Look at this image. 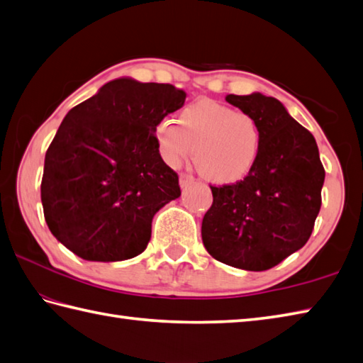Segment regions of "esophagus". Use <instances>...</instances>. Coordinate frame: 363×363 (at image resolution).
Returning a JSON list of instances; mask_svg holds the SVG:
<instances>
[{
	"label": "esophagus",
	"instance_id": "esophagus-1",
	"mask_svg": "<svg viewBox=\"0 0 363 363\" xmlns=\"http://www.w3.org/2000/svg\"><path fill=\"white\" fill-rule=\"evenodd\" d=\"M194 181H195V177H194V176H190V174L182 173V174L179 176V186H181V189L190 186V184L194 182Z\"/></svg>",
	"mask_w": 363,
	"mask_h": 363
}]
</instances>
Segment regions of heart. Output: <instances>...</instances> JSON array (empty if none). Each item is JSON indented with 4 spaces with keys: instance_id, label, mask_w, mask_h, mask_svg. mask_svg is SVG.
<instances>
[{
    "instance_id": "1",
    "label": "heart",
    "mask_w": 363,
    "mask_h": 363,
    "mask_svg": "<svg viewBox=\"0 0 363 363\" xmlns=\"http://www.w3.org/2000/svg\"><path fill=\"white\" fill-rule=\"evenodd\" d=\"M173 120L152 129L159 159L169 168L186 162L195 148V162L207 179L230 184L243 179L256 165L262 133L252 115L211 99L191 103Z\"/></svg>"
}]
</instances>
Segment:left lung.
Wrapping results in <instances>:
<instances>
[{"mask_svg": "<svg viewBox=\"0 0 363 363\" xmlns=\"http://www.w3.org/2000/svg\"><path fill=\"white\" fill-rule=\"evenodd\" d=\"M226 101L257 120L262 146L243 181L211 187L201 237L223 264L264 272L309 240L321 207L325 168L315 137L273 96L228 95Z\"/></svg>", "mask_w": 363, "mask_h": 363, "instance_id": "8db88e82", "label": "left lung"}]
</instances>
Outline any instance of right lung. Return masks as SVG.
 Segmentation results:
<instances>
[{
	"mask_svg": "<svg viewBox=\"0 0 363 363\" xmlns=\"http://www.w3.org/2000/svg\"><path fill=\"white\" fill-rule=\"evenodd\" d=\"M186 103L169 84L118 78L74 106L45 156L42 206L51 234L84 260L143 252L152 218L181 196L152 129Z\"/></svg>",
	"mask_w": 363,
	"mask_h": 363,
	"instance_id": "add662e5",
	"label": "right lung"
}]
</instances>
